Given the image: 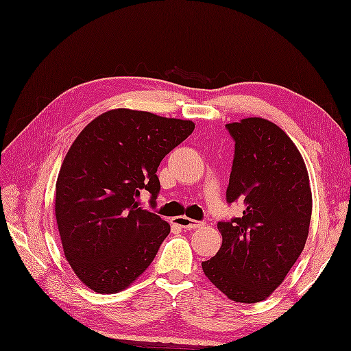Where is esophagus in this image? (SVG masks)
<instances>
[{
    "label": "esophagus",
    "mask_w": 351,
    "mask_h": 351,
    "mask_svg": "<svg viewBox=\"0 0 351 351\" xmlns=\"http://www.w3.org/2000/svg\"><path fill=\"white\" fill-rule=\"evenodd\" d=\"M175 223L182 227V229L185 230H193V229H200V227L203 226V223L200 221H194V219L189 218V217H176L175 218Z\"/></svg>",
    "instance_id": "obj_1"
}]
</instances>
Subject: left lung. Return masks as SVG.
Returning <instances> with one entry per match:
<instances>
[{
	"instance_id": "obj_1",
	"label": "left lung",
	"mask_w": 351,
	"mask_h": 351,
	"mask_svg": "<svg viewBox=\"0 0 351 351\" xmlns=\"http://www.w3.org/2000/svg\"><path fill=\"white\" fill-rule=\"evenodd\" d=\"M226 127L234 138L226 197L242 199L245 209L218 223L223 243L202 267L230 300L254 304L281 286L305 248L311 186L296 145L274 122L251 117Z\"/></svg>"
}]
</instances>
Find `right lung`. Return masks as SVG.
Returning a JSON list of instances; mask_svg holds the SVG:
<instances>
[{
    "label": "right lung",
    "mask_w": 351,
    "mask_h": 351,
    "mask_svg": "<svg viewBox=\"0 0 351 351\" xmlns=\"http://www.w3.org/2000/svg\"><path fill=\"white\" fill-rule=\"evenodd\" d=\"M194 127L190 119L112 109L70 146L55 185V218L64 256L88 289L118 293L152 263L170 226L138 208L137 197L142 190L157 197L161 160Z\"/></svg>",
    "instance_id": "right-lung-1"
}]
</instances>
